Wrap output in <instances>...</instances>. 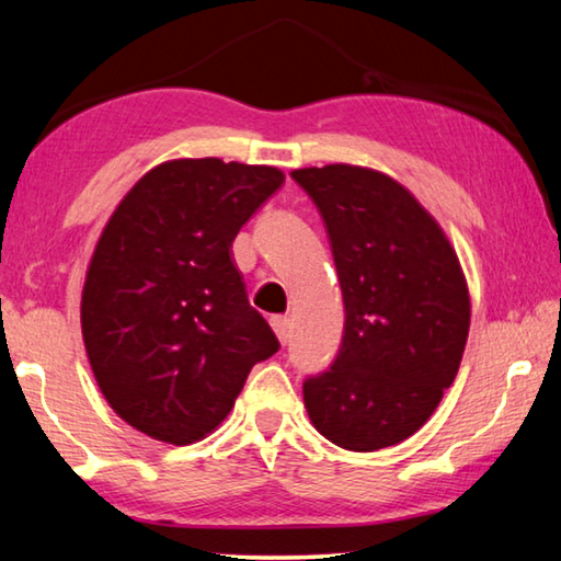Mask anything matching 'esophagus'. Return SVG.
<instances>
[{"label":"esophagus","mask_w":561,"mask_h":561,"mask_svg":"<svg viewBox=\"0 0 561 561\" xmlns=\"http://www.w3.org/2000/svg\"><path fill=\"white\" fill-rule=\"evenodd\" d=\"M270 324L274 329V334L282 341V344H287L289 336H291V327H289V319L287 317H272Z\"/></svg>","instance_id":"34e87169"}]
</instances>
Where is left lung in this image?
<instances>
[{"label": "left lung", "mask_w": 561, "mask_h": 561, "mask_svg": "<svg viewBox=\"0 0 561 561\" xmlns=\"http://www.w3.org/2000/svg\"><path fill=\"white\" fill-rule=\"evenodd\" d=\"M324 220L344 294V339L304 381L314 428L374 453L421 428L458 376L470 294L448 237L408 190L371 168L291 170Z\"/></svg>", "instance_id": "8db88e82"}]
</instances>
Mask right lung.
I'll return each instance as SVG.
<instances>
[{
  "mask_svg": "<svg viewBox=\"0 0 561 561\" xmlns=\"http://www.w3.org/2000/svg\"><path fill=\"white\" fill-rule=\"evenodd\" d=\"M284 183L272 165L180 158L128 190L81 294L91 371L133 428L170 445L205 438L252 366L279 351L250 307L232 242Z\"/></svg>",
  "mask_w": 561,
  "mask_h": 561,
  "instance_id": "obj_1",
  "label": "right lung"
}]
</instances>
